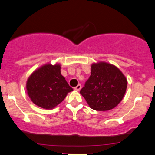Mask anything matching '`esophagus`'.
<instances>
[{
    "label": "esophagus",
    "instance_id": "esophagus-1",
    "mask_svg": "<svg viewBox=\"0 0 155 155\" xmlns=\"http://www.w3.org/2000/svg\"><path fill=\"white\" fill-rule=\"evenodd\" d=\"M81 88V84H79V85H78L77 86H76V87L74 88V90L79 91H80Z\"/></svg>",
    "mask_w": 155,
    "mask_h": 155
}]
</instances>
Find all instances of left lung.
<instances>
[{"instance_id":"obj_1","label":"left lung","mask_w":155,"mask_h":155,"mask_svg":"<svg viewBox=\"0 0 155 155\" xmlns=\"http://www.w3.org/2000/svg\"><path fill=\"white\" fill-rule=\"evenodd\" d=\"M127 79L118 68L106 62L94 63L91 74L80 91L91 108L105 111L114 108L122 101Z\"/></svg>"}]
</instances>
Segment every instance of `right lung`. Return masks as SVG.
<instances>
[{
    "label": "right lung",
    "mask_w": 155,
    "mask_h": 155,
    "mask_svg": "<svg viewBox=\"0 0 155 155\" xmlns=\"http://www.w3.org/2000/svg\"><path fill=\"white\" fill-rule=\"evenodd\" d=\"M61 66L47 64L37 69L27 81L26 88L31 101L45 109L56 107L73 91L61 74Z\"/></svg>",
    "instance_id": "add662e5"
}]
</instances>
